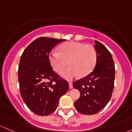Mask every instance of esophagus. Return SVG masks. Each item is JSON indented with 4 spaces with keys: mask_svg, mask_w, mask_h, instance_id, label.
<instances>
[{
    "mask_svg": "<svg viewBox=\"0 0 132 132\" xmlns=\"http://www.w3.org/2000/svg\"><path fill=\"white\" fill-rule=\"evenodd\" d=\"M69 88L70 89L73 88V86H72V82H69Z\"/></svg>",
    "mask_w": 132,
    "mask_h": 132,
    "instance_id": "obj_1",
    "label": "esophagus"
}]
</instances>
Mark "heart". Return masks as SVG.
<instances>
[{"label":"heart","mask_w":132,"mask_h":132,"mask_svg":"<svg viewBox=\"0 0 132 132\" xmlns=\"http://www.w3.org/2000/svg\"><path fill=\"white\" fill-rule=\"evenodd\" d=\"M59 53L51 51L49 60L53 69L61 72L68 64L69 67L61 73L65 79L72 80L79 75H89L97 61V52L94 46L76 42H68L59 47Z\"/></svg>","instance_id":"b5f03b06"}]
</instances>
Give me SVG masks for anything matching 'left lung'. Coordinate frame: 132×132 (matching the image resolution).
<instances>
[{"label": "left lung", "mask_w": 132, "mask_h": 132, "mask_svg": "<svg viewBox=\"0 0 132 132\" xmlns=\"http://www.w3.org/2000/svg\"><path fill=\"white\" fill-rule=\"evenodd\" d=\"M97 61L93 71L84 78L74 82L80 97L75 102V108L84 115L99 112L109 102L115 80V65L112 54L102 43L95 40Z\"/></svg>", "instance_id": "1"}]
</instances>
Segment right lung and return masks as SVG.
I'll use <instances>...</instances> for the list:
<instances>
[{
  "label": "right lung",
  "instance_id": "1",
  "mask_svg": "<svg viewBox=\"0 0 132 132\" xmlns=\"http://www.w3.org/2000/svg\"><path fill=\"white\" fill-rule=\"evenodd\" d=\"M64 41L38 38L27 47L20 57L18 75L21 96L30 110L38 116L54 112L60 97L69 89L68 82L53 70L49 60L51 50Z\"/></svg>",
  "mask_w": 132,
  "mask_h": 132
}]
</instances>
